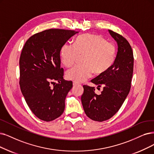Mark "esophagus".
<instances>
[{
	"label": "esophagus",
	"mask_w": 154,
	"mask_h": 154,
	"mask_svg": "<svg viewBox=\"0 0 154 154\" xmlns=\"http://www.w3.org/2000/svg\"><path fill=\"white\" fill-rule=\"evenodd\" d=\"M72 85H73V87H76L77 85H79V83H77V82H73Z\"/></svg>",
	"instance_id": "esophagus-1"
}]
</instances>
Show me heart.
Wrapping results in <instances>:
<instances>
[{
  "label": "heart",
  "instance_id": "1",
  "mask_svg": "<svg viewBox=\"0 0 154 154\" xmlns=\"http://www.w3.org/2000/svg\"><path fill=\"white\" fill-rule=\"evenodd\" d=\"M82 66H76L66 72V78L77 83L83 82L95 71L101 75L108 71L115 62L116 47L103 36L85 33L78 36L73 45L66 43L60 48V57L67 67L76 63L79 56H83Z\"/></svg>",
  "mask_w": 154,
  "mask_h": 154
}]
</instances>
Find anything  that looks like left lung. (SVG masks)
Wrapping results in <instances>:
<instances>
[{"instance_id":"left-lung-1","label":"left lung","mask_w":154,"mask_h":154,"mask_svg":"<svg viewBox=\"0 0 154 154\" xmlns=\"http://www.w3.org/2000/svg\"><path fill=\"white\" fill-rule=\"evenodd\" d=\"M118 43V52L110 68L91 82L103 87L100 95L95 93V88L83 85L82 102L84 111L91 119L106 121L118 111L130 91L133 72L134 57L132 48L121 35L109 29Z\"/></svg>"}]
</instances>
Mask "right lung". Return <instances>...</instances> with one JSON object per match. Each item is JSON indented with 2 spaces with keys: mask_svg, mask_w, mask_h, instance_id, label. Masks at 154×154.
I'll return each mask as SVG.
<instances>
[{
  "mask_svg": "<svg viewBox=\"0 0 154 154\" xmlns=\"http://www.w3.org/2000/svg\"><path fill=\"white\" fill-rule=\"evenodd\" d=\"M77 33L64 29H46L30 36L22 49L21 91L31 110L41 120L53 121L64 112L65 98L72 82L63 79L60 50ZM55 81L58 83H54Z\"/></svg>",
  "mask_w": 154,
  "mask_h": 154,
  "instance_id": "obj_1",
  "label": "right lung"
}]
</instances>
